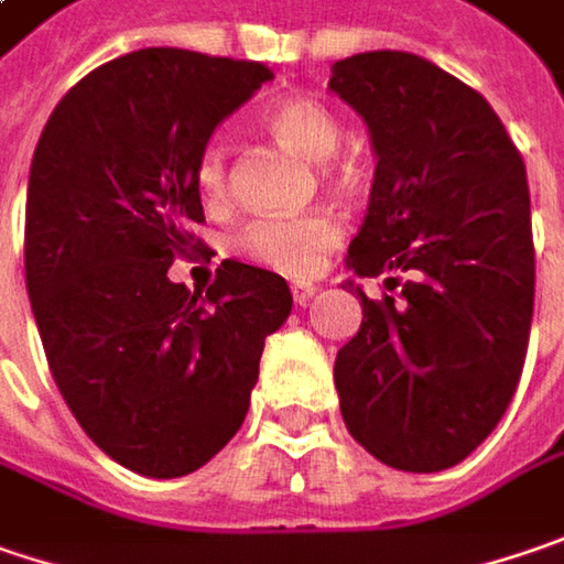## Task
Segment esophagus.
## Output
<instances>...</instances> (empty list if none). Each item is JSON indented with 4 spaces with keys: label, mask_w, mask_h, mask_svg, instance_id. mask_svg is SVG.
I'll use <instances>...</instances> for the list:
<instances>
[{
    "label": "esophagus",
    "mask_w": 564,
    "mask_h": 564,
    "mask_svg": "<svg viewBox=\"0 0 564 564\" xmlns=\"http://www.w3.org/2000/svg\"><path fill=\"white\" fill-rule=\"evenodd\" d=\"M314 295H317V285H311V282H292V297H295V304H307Z\"/></svg>",
    "instance_id": "1"
}]
</instances>
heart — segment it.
Returning <instances> with one entry per match:
<instances>
[{
  "label": "heart",
  "instance_id": "obj_1",
  "mask_svg": "<svg viewBox=\"0 0 564 564\" xmlns=\"http://www.w3.org/2000/svg\"><path fill=\"white\" fill-rule=\"evenodd\" d=\"M263 123L285 149L314 164H324L326 158L336 155L343 135L336 117L321 100L311 98H292L269 107ZM196 186L212 206H218L228 196V161L221 142H209L203 149L196 161ZM339 240H343V225L333 212H307L295 218L250 221L235 238V247L250 263L304 279L321 269L324 257L339 247Z\"/></svg>",
  "mask_w": 564,
  "mask_h": 564
}]
</instances>
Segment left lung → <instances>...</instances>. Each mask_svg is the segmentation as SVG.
<instances>
[{
    "mask_svg": "<svg viewBox=\"0 0 564 564\" xmlns=\"http://www.w3.org/2000/svg\"><path fill=\"white\" fill-rule=\"evenodd\" d=\"M329 91L378 158L349 269L387 289L409 275L400 297L355 289L339 409L380 464L437 473L492 435L521 380L536 282L523 158L489 100L415 53L339 59Z\"/></svg>",
    "mask_w": 564,
    "mask_h": 564,
    "instance_id": "obj_1",
    "label": "left lung"
}]
</instances>
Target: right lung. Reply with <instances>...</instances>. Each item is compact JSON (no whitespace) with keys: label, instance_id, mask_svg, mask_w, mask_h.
I'll return each mask as SVG.
<instances>
[{"label":"right lung","instance_id":"1","mask_svg":"<svg viewBox=\"0 0 564 564\" xmlns=\"http://www.w3.org/2000/svg\"><path fill=\"white\" fill-rule=\"evenodd\" d=\"M272 78L263 63L149 46L88 72L34 149L24 279L53 380L107 457L186 476L238 435L289 282L221 260L215 282H171L206 221L196 161L215 127Z\"/></svg>","mask_w":564,"mask_h":564}]
</instances>
